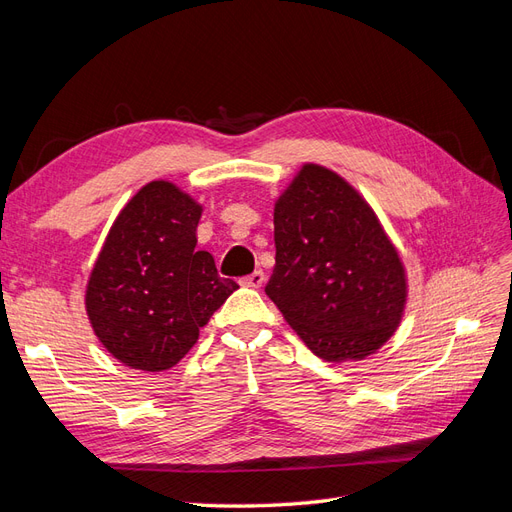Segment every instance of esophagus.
I'll use <instances>...</instances> for the list:
<instances>
[{"label":"esophagus","mask_w":512,"mask_h":512,"mask_svg":"<svg viewBox=\"0 0 512 512\" xmlns=\"http://www.w3.org/2000/svg\"><path fill=\"white\" fill-rule=\"evenodd\" d=\"M241 284L247 286V288H260L262 284H265V273H262V271H254L252 275L243 277Z\"/></svg>","instance_id":"1"}]
</instances>
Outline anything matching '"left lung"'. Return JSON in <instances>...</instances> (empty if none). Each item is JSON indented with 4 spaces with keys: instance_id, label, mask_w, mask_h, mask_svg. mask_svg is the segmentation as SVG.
Here are the masks:
<instances>
[{
    "instance_id": "left-lung-1",
    "label": "left lung",
    "mask_w": 512,
    "mask_h": 512,
    "mask_svg": "<svg viewBox=\"0 0 512 512\" xmlns=\"http://www.w3.org/2000/svg\"><path fill=\"white\" fill-rule=\"evenodd\" d=\"M275 267L267 284L305 346L327 363L361 361L395 335L408 273L365 196L305 162L275 198Z\"/></svg>"
}]
</instances>
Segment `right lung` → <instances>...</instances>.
Listing matches in <instances>:
<instances>
[{"instance_id":"1","label":"right lung","mask_w":512,"mask_h":512,"mask_svg":"<svg viewBox=\"0 0 512 512\" xmlns=\"http://www.w3.org/2000/svg\"><path fill=\"white\" fill-rule=\"evenodd\" d=\"M203 205L168 179L145 183L115 218L85 286L100 344L141 371L175 367L239 286L196 250Z\"/></svg>"}]
</instances>
